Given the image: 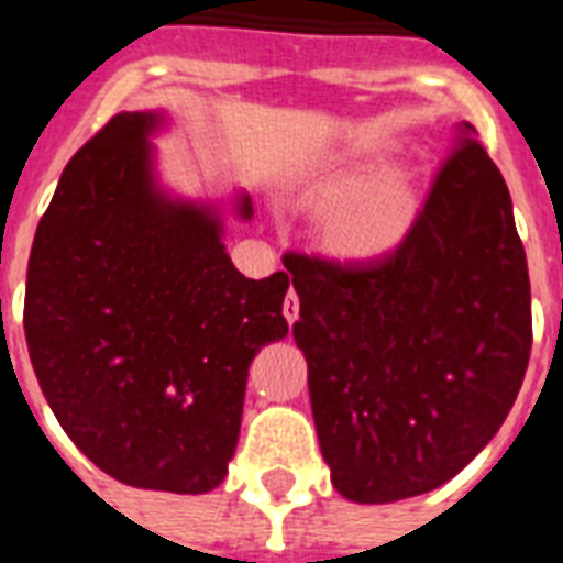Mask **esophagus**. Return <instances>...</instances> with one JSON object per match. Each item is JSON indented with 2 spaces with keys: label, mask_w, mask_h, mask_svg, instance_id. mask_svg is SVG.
Listing matches in <instances>:
<instances>
[{
  "label": "esophagus",
  "mask_w": 563,
  "mask_h": 563,
  "mask_svg": "<svg viewBox=\"0 0 563 563\" xmlns=\"http://www.w3.org/2000/svg\"><path fill=\"white\" fill-rule=\"evenodd\" d=\"M283 316H286V321H289V324H295V321H298L300 300L295 291H289V295H286V300H283Z\"/></svg>",
  "instance_id": "34e87169"
}]
</instances>
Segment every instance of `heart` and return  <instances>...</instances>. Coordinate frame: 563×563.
<instances>
[{"mask_svg":"<svg viewBox=\"0 0 563 563\" xmlns=\"http://www.w3.org/2000/svg\"><path fill=\"white\" fill-rule=\"evenodd\" d=\"M376 152L335 154L324 166L327 187H335L318 207V233L333 254L347 260H374L391 254L409 236L418 219V192L409 175L397 169L365 172L379 166Z\"/></svg>","mask_w":563,"mask_h":563,"instance_id":"heart-1","label":"heart"}]
</instances>
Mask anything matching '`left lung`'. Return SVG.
<instances>
[{"mask_svg":"<svg viewBox=\"0 0 563 563\" xmlns=\"http://www.w3.org/2000/svg\"><path fill=\"white\" fill-rule=\"evenodd\" d=\"M309 400L353 503L444 485L497 435L532 351V291L506 180L462 125L409 236L371 263L291 254Z\"/></svg>","mask_w":563,"mask_h":563,"instance_id":"1","label":"left lung"}]
</instances>
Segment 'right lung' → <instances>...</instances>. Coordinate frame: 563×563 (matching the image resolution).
Wrapping results in <instances>:
<instances>
[{
	"label": "right lung",
	"mask_w": 563,
	"mask_h": 563,
	"mask_svg": "<svg viewBox=\"0 0 563 563\" xmlns=\"http://www.w3.org/2000/svg\"><path fill=\"white\" fill-rule=\"evenodd\" d=\"M161 110L117 113L81 145L34 233L25 342L64 432L148 490L207 494L236 453L247 365L286 339L289 274L230 263L219 203L157 184ZM251 219L247 195L233 201Z\"/></svg>",
	"instance_id": "1"
}]
</instances>
